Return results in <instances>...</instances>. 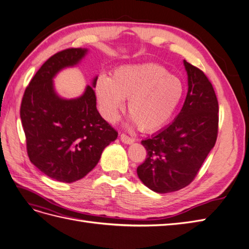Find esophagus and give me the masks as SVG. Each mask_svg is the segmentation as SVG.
<instances>
[{
  "mask_svg": "<svg viewBox=\"0 0 249 249\" xmlns=\"http://www.w3.org/2000/svg\"><path fill=\"white\" fill-rule=\"evenodd\" d=\"M120 140H122V142H124V144H132V143H134V141H135L133 138L126 136L125 134L120 135Z\"/></svg>",
  "mask_w": 249,
  "mask_h": 249,
  "instance_id": "34e87169",
  "label": "esophagus"
}]
</instances>
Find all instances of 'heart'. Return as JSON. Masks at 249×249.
I'll use <instances>...</instances> for the list:
<instances>
[{"label":"heart","mask_w":249,"mask_h":249,"mask_svg":"<svg viewBox=\"0 0 249 249\" xmlns=\"http://www.w3.org/2000/svg\"><path fill=\"white\" fill-rule=\"evenodd\" d=\"M95 95L104 118L114 123L127 100L130 120L141 131L153 132L166 124L183 101L185 85L157 63L125 64L100 76Z\"/></svg>","instance_id":"obj_1"}]
</instances>
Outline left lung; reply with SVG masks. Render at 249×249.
I'll list each match as a JSON object with an SVG mask.
<instances>
[{
  "mask_svg": "<svg viewBox=\"0 0 249 249\" xmlns=\"http://www.w3.org/2000/svg\"><path fill=\"white\" fill-rule=\"evenodd\" d=\"M188 92L173 122L141 141L147 158L139 165L141 182L157 193L178 191L189 185L215 145L218 101L211 82L184 60Z\"/></svg>",
  "mask_w": 249,
  "mask_h": 249,
  "instance_id": "8db88e82",
  "label": "left lung"
}]
</instances>
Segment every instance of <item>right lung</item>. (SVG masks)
Wrapping results in <instances>:
<instances>
[{"instance_id":"right-lung-1","label":"right lung","mask_w":249,"mask_h":249,"mask_svg":"<svg viewBox=\"0 0 249 249\" xmlns=\"http://www.w3.org/2000/svg\"><path fill=\"white\" fill-rule=\"evenodd\" d=\"M88 49H67L48 59L27 87L20 119L30 161L49 178L73 183L99 163L103 150L118 133L96 109L94 85L74 99L60 96L54 86L57 74L78 65Z\"/></svg>"}]
</instances>
